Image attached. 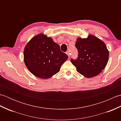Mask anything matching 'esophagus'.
I'll return each instance as SVG.
<instances>
[{
  "mask_svg": "<svg viewBox=\"0 0 121 121\" xmlns=\"http://www.w3.org/2000/svg\"><path fill=\"white\" fill-rule=\"evenodd\" d=\"M66 55H67L69 56V58H70V52H69V51H67V52H66Z\"/></svg>",
  "mask_w": 121,
  "mask_h": 121,
  "instance_id": "obj_1",
  "label": "esophagus"
}]
</instances>
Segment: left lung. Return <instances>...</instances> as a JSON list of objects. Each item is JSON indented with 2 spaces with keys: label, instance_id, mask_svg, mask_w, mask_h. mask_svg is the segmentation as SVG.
Instances as JSON below:
<instances>
[{
  "label": "left lung",
  "instance_id": "8db88e82",
  "mask_svg": "<svg viewBox=\"0 0 121 121\" xmlns=\"http://www.w3.org/2000/svg\"><path fill=\"white\" fill-rule=\"evenodd\" d=\"M75 47L78 51V58L71 59V61L79 73L91 78L98 75L106 67L109 51L101 40L89 35L87 38H78Z\"/></svg>",
  "mask_w": 121,
  "mask_h": 121
}]
</instances>
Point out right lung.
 Returning a JSON list of instances; mask_svg holds the SVG:
<instances>
[{
	"label": "right lung",
	"mask_w": 121,
	"mask_h": 121,
	"mask_svg": "<svg viewBox=\"0 0 121 121\" xmlns=\"http://www.w3.org/2000/svg\"><path fill=\"white\" fill-rule=\"evenodd\" d=\"M68 56L50 37L43 34L33 37L25 46L24 61L33 75L46 79L59 72Z\"/></svg>",
	"instance_id": "add662e5"
}]
</instances>
